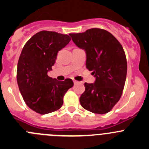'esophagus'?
<instances>
[{
    "instance_id": "obj_1",
    "label": "esophagus",
    "mask_w": 149,
    "mask_h": 149,
    "mask_svg": "<svg viewBox=\"0 0 149 149\" xmlns=\"http://www.w3.org/2000/svg\"><path fill=\"white\" fill-rule=\"evenodd\" d=\"M74 84H75V85H76V84H80V82H79V81H75V80H74Z\"/></svg>"
}]
</instances>
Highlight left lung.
Instances as JSON below:
<instances>
[{"instance_id":"left-lung-1","label":"left lung","mask_w":149,"mask_h":149,"mask_svg":"<svg viewBox=\"0 0 149 149\" xmlns=\"http://www.w3.org/2000/svg\"><path fill=\"white\" fill-rule=\"evenodd\" d=\"M69 35L78 48L85 50L86 66L95 77L94 84H84L80 103L88 111L107 113L119 101L125 84L127 60L122 45L103 29Z\"/></svg>"}]
</instances>
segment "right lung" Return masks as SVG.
Listing matches in <instances>:
<instances>
[{"instance_id":"1","label":"right lung","mask_w":149,"mask_h":149,"mask_svg":"<svg viewBox=\"0 0 149 149\" xmlns=\"http://www.w3.org/2000/svg\"><path fill=\"white\" fill-rule=\"evenodd\" d=\"M70 40L68 35L42 30L33 36L22 49L17 67L18 86L26 104L38 113L59 110L65 93L73 86L72 79L60 81L48 75L58 51Z\"/></svg>"}]
</instances>
